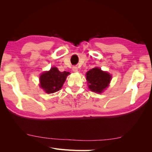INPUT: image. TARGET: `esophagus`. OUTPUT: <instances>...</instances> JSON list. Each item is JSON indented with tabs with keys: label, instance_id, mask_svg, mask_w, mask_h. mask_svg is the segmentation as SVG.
Here are the masks:
<instances>
[{
	"label": "esophagus",
	"instance_id": "1",
	"mask_svg": "<svg viewBox=\"0 0 152 152\" xmlns=\"http://www.w3.org/2000/svg\"><path fill=\"white\" fill-rule=\"evenodd\" d=\"M72 70H73V72H78V67L77 66H73L72 67Z\"/></svg>",
	"mask_w": 152,
	"mask_h": 152
}]
</instances>
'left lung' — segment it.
I'll return each mask as SVG.
<instances>
[{
	"instance_id": "left-lung-1",
	"label": "left lung",
	"mask_w": 152,
	"mask_h": 152,
	"mask_svg": "<svg viewBox=\"0 0 152 152\" xmlns=\"http://www.w3.org/2000/svg\"><path fill=\"white\" fill-rule=\"evenodd\" d=\"M112 76L108 73L102 71L99 68H94L86 74V80L89 88L96 93H102L108 86Z\"/></svg>"
}]
</instances>
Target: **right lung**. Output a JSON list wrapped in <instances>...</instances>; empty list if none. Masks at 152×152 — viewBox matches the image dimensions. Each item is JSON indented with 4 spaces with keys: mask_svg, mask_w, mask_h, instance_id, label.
I'll return each mask as SVG.
<instances>
[{
    "mask_svg": "<svg viewBox=\"0 0 152 152\" xmlns=\"http://www.w3.org/2000/svg\"><path fill=\"white\" fill-rule=\"evenodd\" d=\"M70 72H60L56 67L51 68L50 71L44 72L40 77V87L47 93H53L59 91L65 82Z\"/></svg>",
    "mask_w": 152,
    "mask_h": 152,
    "instance_id": "1",
    "label": "right lung"
}]
</instances>
